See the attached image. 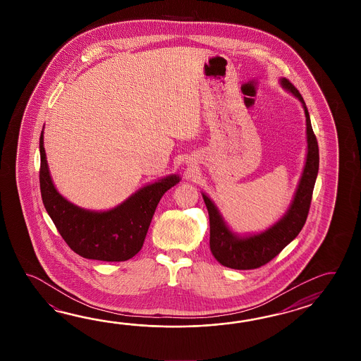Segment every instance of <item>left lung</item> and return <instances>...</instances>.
<instances>
[{
  "label": "left lung",
  "mask_w": 361,
  "mask_h": 361,
  "mask_svg": "<svg viewBox=\"0 0 361 361\" xmlns=\"http://www.w3.org/2000/svg\"><path fill=\"white\" fill-rule=\"evenodd\" d=\"M280 85L302 103L306 116L307 154L300 183L289 209L267 230L250 235H238L224 222L214 202L202 193L210 221V250L222 266L233 269H254L274 259L285 246L298 236L306 223L314 182L319 171V146L314 137L306 103L295 86L286 78Z\"/></svg>",
  "instance_id": "1"
}]
</instances>
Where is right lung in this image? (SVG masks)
I'll use <instances>...</instances> for the list:
<instances>
[{
    "instance_id": "1",
    "label": "right lung",
    "mask_w": 361,
    "mask_h": 361,
    "mask_svg": "<svg viewBox=\"0 0 361 361\" xmlns=\"http://www.w3.org/2000/svg\"><path fill=\"white\" fill-rule=\"evenodd\" d=\"M39 156V188L47 214L75 253L95 261H128L138 253L157 204L180 180L179 176L171 174L146 184L117 207L94 212L72 204L55 188L44 148V129Z\"/></svg>"
}]
</instances>
